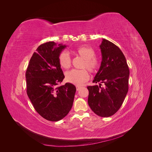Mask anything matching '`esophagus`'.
Wrapping results in <instances>:
<instances>
[{
  "label": "esophagus",
  "instance_id": "1",
  "mask_svg": "<svg viewBox=\"0 0 152 152\" xmlns=\"http://www.w3.org/2000/svg\"><path fill=\"white\" fill-rule=\"evenodd\" d=\"M81 89V87L80 86H76V89H77V91H79V90H80Z\"/></svg>",
  "mask_w": 152,
  "mask_h": 152
}]
</instances>
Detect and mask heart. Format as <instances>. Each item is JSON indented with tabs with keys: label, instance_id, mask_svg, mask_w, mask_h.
Wrapping results in <instances>:
<instances>
[{
	"label": "heart",
	"instance_id": "heart-1",
	"mask_svg": "<svg viewBox=\"0 0 152 152\" xmlns=\"http://www.w3.org/2000/svg\"><path fill=\"white\" fill-rule=\"evenodd\" d=\"M76 53L84 59L82 68H86L91 73H96L99 68V63L95 58L96 53L94 50L88 46H81L78 48ZM59 64L62 68L67 69L70 68L72 63V59L70 54L67 51H63L59 55ZM66 80L77 86H80L89 79V74L86 69L83 70H72L68 71L65 74Z\"/></svg>",
	"mask_w": 152,
	"mask_h": 152
}]
</instances>
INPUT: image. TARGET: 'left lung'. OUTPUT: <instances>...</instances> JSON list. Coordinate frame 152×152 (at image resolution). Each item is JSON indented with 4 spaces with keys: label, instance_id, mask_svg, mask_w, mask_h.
Wrapping results in <instances>:
<instances>
[{
    "label": "left lung",
    "instance_id": "8db88e82",
    "mask_svg": "<svg viewBox=\"0 0 152 152\" xmlns=\"http://www.w3.org/2000/svg\"><path fill=\"white\" fill-rule=\"evenodd\" d=\"M99 48L102 61L93 81L99 86H87L88 104L98 116L108 117L118 111L126 98L129 69L123 53L116 45L103 39Z\"/></svg>",
    "mask_w": 152,
    "mask_h": 152
}]
</instances>
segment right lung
<instances>
[{
    "label": "right lung",
    "mask_w": 152,
    "mask_h": 152,
    "mask_svg": "<svg viewBox=\"0 0 152 152\" xmlns=\"http://www.w3.org/2000/svg\"><path fill=\"white\" fill-rule=\"evenodd\" d=\"M66 45L48 42L32 55L26 72V93L35 110L49 121L61 120L70 111L76 87L70 83L58 85L65 78L58 61Z\"/></svg>",
    "instance_id": "add662e5"
}]
</instances>
